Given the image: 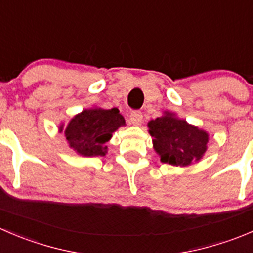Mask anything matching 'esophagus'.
Returning a JSON list of instances; mask_svg holds the SVG:
<instances>
[{"label":"esophagus","instance_id":"34e87169","mask_svg":"<svg viewBox=\"0 0 253 253\" xmlns=\"http://www.w3.org/2000/svg\"><path fill=\"white\" fill-rule=\"evenodd\" d=\"M128 121L129 124L134 125V126H138L143 121V115H142L141 111H132L131 115H129Z\"/></svg>","mask_w":253,"mask_h":253}]
</instances>
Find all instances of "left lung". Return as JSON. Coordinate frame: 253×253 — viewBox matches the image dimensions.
<instances>
[{
  "label": "left lung",
  "instance_id": "1",
  "mask_svg": "<svg viewBox=\"0 0 253 253\" xmlns=\"http://www.w3.org/2000/svg\"><path fill=\"white\" fill-rule=\"evenodd\" d=\"M153 146L163 163L188 166L199 161L207 151L208 133L178 120L169 112L148 124Z\"/></svg>",
  "mask_w": 253,
  "mask_h": 253
}]
</instances>
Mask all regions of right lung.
Here are the masks:
<instances>
[{
    "label": "right lung",
    "instance_id": "right-lung-1",
    "mask_svg": "<svg viewBox=\"0 0 253 253\" xmlns=\"http://www.w3.org/2000/svg\"><path fill=\"white\" fill-rule=\"evenodd\" d=\"M122 125L125 119L116 107L84 110L68 125L65 137L70 147L82 156H105L107 148L105 143Z\"/></svg>",
    "mask_w": 253,
    "mask_h": 253
}]
</instances>
